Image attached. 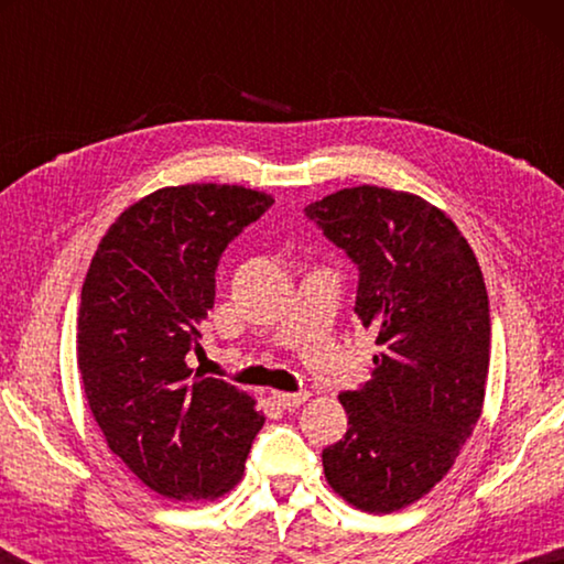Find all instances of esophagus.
<instances>
[{"instance_id": "obj_1", "label": "esophagus", "mask_w": 564, "mask_h": 564, "mask_svg": "<svg viewBox=\"0 0 564 564\" xmlns=\"http://www.w3.org/2000/svg\"><path fill=\"white\" fill-rule=\"evenodd\" d=\"M308 398H311L308 390H299V393H281V390H273V393H271L273 403L279 405V408H285V410L303 405Z\"/></svg>"}]
</instances>
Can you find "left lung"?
I'll use <instances>...</instances> for the list:
<instances>
[{"mask_svg":"<svg viewBox=\"0 0 564 564\" xmlns=\"http://www.w3.org/2000/svg\"><path fill=\"white\" fill-rule=\"evenodd\" d=\"M305 216L358 265L356 316L380 348L368 383L338 395L348 431L323 473L352 508L403 510L443 480L482 413V271L453 218L408 191L340 188Z\"/></svg>","mask_w":564,"mask_h":564,"instance_id":"obj_1","label":"left lung"}]
</instances>
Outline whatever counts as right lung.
Listing matches in <instances>:
<instances>
[{
	"mask_svg": "<svg viewBox=\"0 0 564 564\" xmlns=\"http://www.w3.org/2000/svg\"><path fill=\"white\" fill-rule=\"evenodd\" d=\"M273 204L228 184L166 186L104 234L82 285L76 366L111 453L159 495L216 500L234 490L263 425L256 400L191 378L224 248Z\"/></svg>",
	"mask_w": 564,
	"mask_h": 564,
	"instance_id": "right-lung-1",
	"label": "right lung"
}]
</instances>
